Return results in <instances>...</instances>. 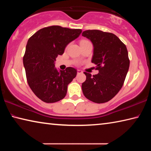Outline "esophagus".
<instances>
[{
	"mask_svg": "<svg viewBox=\"0 0 151 151\" xmlns=\"http://www.w3.org/2000/svg\"><path fill=\"white\" fill-rule=\"evenodd\" d=\"M81 73H83V71L81 70H77V74H81Z\"/></svg>",
	"mask_w": 151,
	"mask_h": 151,
	"instance_id": "34e87169",
	"label": "esophagus"
}]
</instances>
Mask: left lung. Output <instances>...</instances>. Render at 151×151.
<instances>
[{"mask_svg":"<svg viewBox=\"0 0 151 151\" xmlns=\"http://www.w3.org/2000/svg\"><path fill=\"white\" fill-rule=\"evenodd\" d=\"M82 36L93 43L92 63L96 65L97 75L85 72L86 81L82 84L84 95L96 103L112 99L121 90L129 68L126 46L115 35L99 30H88Z\"/></svg>","mask_w":151,"mask_h":151,"instance_id":"obj_1","label":"left lung"}]
</instances>
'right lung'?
<instances>
[{"label":"right lung","instance_id":"1","mask_svg":"<svg viewBox=\"0 0 151 151\" xmlns=\"http://www.w3.org/2000/svg\"><path fill=\"white\" fill-rule=\"evenodd\" d=\"M81 29L51 26L35 33L28 40L23 65L28 84L40 100L52 103L65 98L67 86L76 75L73 67H55V60L66 46L80 36Z\"/></svg>","mask_w":151,"mask_h":151}]
</instances>
